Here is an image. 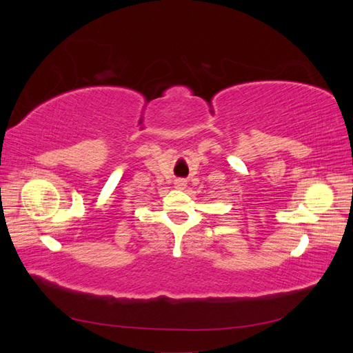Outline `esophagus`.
<instances>
[{
	"mask_svg": "<svg viewBox=\"0 0 353 353\" xmlns=\"http://www.w3.org/2000/svg\"><path fill=\"white\" fill-rule=\"evenodd\" d=\"M175 187L178 188V190H184L185 187H187V181L185 179H183V178H178V179H175Z\"/></svg>",
	"mask_w": 353,
	"mask_h": 353,
	"instance_id": "obj_1",
	"label": "esophagus"
}]
</instances>
